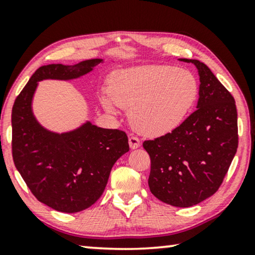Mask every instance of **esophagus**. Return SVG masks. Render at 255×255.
<instances>
[{
    "instance_id": "obj_1",
    "label": "esophagus",
    "mask_w": 255,
    "mask_h": 255,
    "mask_svg": "<svg viewBox=\"0 0 255 255\" xmlns=\"http://www.w3.org/2000/svg\"><path fill=\"white\" fill-rule=\"evenodd\" d=\"M128 144H130V147L132 149L138 148L139 146H140V140H139V138L135 137V135L131 134L130 137H128Z\"/></svg>"
}]
</instances>
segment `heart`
<instances>
[{"label":"heart","mask_w":255,"mask_h":255,"mask_svg":"<svg viewBox=\"0 0 255 255\" xmlns=\"http://www.w3.org/2000/svg\"><path fill=\"white\" fill-rule=\"evenodd\" d=\"M198 95V83L187 69L146 65L120 69L109 80V94L101 97L114 113L116 106L131 109L134 128L146 135H161L186 120Z\"/></svg>","instance_id":"obj_1"}]
</instances>
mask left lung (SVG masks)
I'll list each match as a JSON object with an SVG mask.
<instances>
[{
  "label": "left lung",
  "mask_w": 255,
  "mask_h": 255,
  "mask_svg": "<svg viewBox=\"0 0 255 255\" xmlns=\"http://www.w3.org/2000/svg\"><path fill=\"white\" fill-rule=\"evenodd\" d=\"M180 60L198 69L197 109L172 132L142 146L151 158V193L163 203L187 208L221 187L238 148V118L231 93L207 65Z\"/></svg>",
  "instance_id": "left-lung-1"
}]
</instances>
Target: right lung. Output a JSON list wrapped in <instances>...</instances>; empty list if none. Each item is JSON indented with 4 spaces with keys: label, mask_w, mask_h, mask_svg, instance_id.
I'll return each mask as SVG.
<instances>
[{
    "label": "right lung",
    "mask_w": 255,
    "mask_h": 255,
    "mask_svg": "<svg viewBox=\"0 0 255 255\" xmlns=\"http://www.w3.org/2000/svg\"><path fill=\"white\" fill-rule=\"evenodd\" d=\"M101 61L41 66L13 103V162L33 196L57 211L74 214L99 200L115 162L128 152V139L124 131L102 128L90 122L66 133L48 131L33 116V94L41 80L80 78Z\"/></svg>",
    "instance_id": "1"
}]
</instances>
